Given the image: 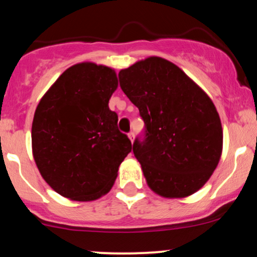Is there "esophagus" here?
<instances>
[{"label": "esophagus", "mask_w": 257, "mask_h": 257, "mask_svg": "<svg viewBox=\"0 0 257 257\" xmlns=\"http://www.w3.org/2000/svg\"><path fill=\"white\" fill-rule=\"evenodd\" d=\"M128 138H129V140H131L133 143V141H134V133H129Z\"/></svg>", "instance_id": "obj_1"}]
</instances>
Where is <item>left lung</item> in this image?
Returning a JSON list of instances; mask_svg holds the SVG:
<instances>
[{
    "label": "left lung",
    "instance_id": "obj_1",
    "mask_svg": "<svg viewBox=\"0 0 257 257\" xmlns=\"http://www.w3.org/2000/svg\"><path fill=\"white\" fill-rule=\"evenodd\" d=\"M118 76L120 88L145 122V141L135 140L133 151L147 186L169 199L196 193L222 153V125L213 100L161 57L139 60Z\"/></svg>",
    "mask_w": 257,
    "mask_h": 257
}]
</instances>
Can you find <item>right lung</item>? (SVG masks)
Segmentation results:
<instances>
[{
	"label": "right lung",
	"mask_w": 257,
	"mask_h": 257,
	"mask_svg": "<svg viewBox=\"0 0 257 257\" xmlns=\"http://www.w3.org/2000/svg\"><path fill=\"white\" fill-rule=\"evenodd\" d=\"M117 87L114 69L83 61L65 70L38 102L32 156L44 181L65 198L91 202L110 192L132 151L108 108Z\"/></svg>",
	"instance_id": "right-lung-1"
}]
</instances>
